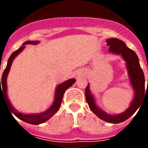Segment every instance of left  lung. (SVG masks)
<instances>
[{
  "mask_svg": "<svg viewBox=\"0 0 148 148\" xmlns=\"http://www.w3.org/2000/svg\"><path fill=\"white\" fill-rule=\"evenodd\" d=\"M108 43V46L110 47L109 51L111 53L121 54L125 61L127 62V67L128 70V74L130 77L131 84L133 90H135V97L133 99L131 104L125 113L116 116L107 114L99 110L95 105V101L92 94L90 92V87L87 86L85 89L86 100L87 101L90 110L95 113L101 119L104 120L107 122L118 124L122 121H125L130 116L135 113L142 104L145 95H146L145 86V75L142 69L141 68L139 61L137 55L133 50L128 48L122 40L117 38H110L106 40ZM148 82V80H147ZM148 84V83H147Z\"/></svg>",
  "mask_w": 148,
  "mask_h": 148,
  "instance_id": "8db88e82",
  "label": "left lung"
}]
</instances>
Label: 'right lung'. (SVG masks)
<instances>
[{
	"instance_id": "1",
	"label": "right lung",
	"mask_w": 148,
	"mask_h": 148,
	"mask_svg": "<svg viewBox=\"0 0 148 148\" xmlns=\"http://www.w3.org/2000/svg\"><path fill=\"white\" fill-rule=\"evenodd\" d=\"M38 43V41H29L28 40V41H26V42L23 43L22 47H21L19 49H17L15 52H13L12 54L10 56V58L8 60L7 65H6V69H5L3 73L2 78H0V101L1 97H2L3 99H4L5 102H6V105H7L8 109L10 110V113H12V115L13 113V114L16 116L17 118L20 119L21 120L25 121V122L29 123V124H32V125L41 124V123L45 122L46 121H47L48 119H49L54 115V113H56L58 111V110L59 109L61 101H62L63 95L64 93L65 90L69 88L70 87H71L75 82V79L71 78L70 80L66 81V82H64V83L61 84L60 85H58L57 89H56V99H55L54 103L52 105V107L48 110L44 112V113L35 115H24L15 111V110L12 108V106L10 104V101L8 99L7 95H6V78H7V75L10 70V66H11L13 59L15 58V56L19 54L24 49V47H25L24 44H34L35 45V44H37ZM1 83V85L0 84ZM1 85H2V90H1Z\"/></svg>"
}]
</instances>
